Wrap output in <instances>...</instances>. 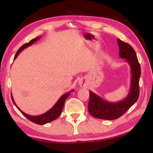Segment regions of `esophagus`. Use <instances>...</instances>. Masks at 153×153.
Returning a JSON list of instances; mask_svg holds the SVG:
<instances>
[{"instance_id":"obj_1","label":"esophagus","mask_w":153,"mask_h":153,"mask_svg":"<svg viewBox=\"0 0 153 153\" xmlns=\"http://www.w3.org/2000/svg\"><path fill=\"white\" fill-rule=\"evenodd\" d=\"M79 85L80 86V87H85V82H83V81H79Z\"/></svg>"}]
</instances>
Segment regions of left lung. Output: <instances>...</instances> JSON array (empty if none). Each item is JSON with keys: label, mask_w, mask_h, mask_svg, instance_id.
Masks as SVG:
<instances>
[{"label": "left lung", "mask_w": 153, "mask_h": 153, "mask_svg": "<svg viewBox=\"0 0 153 153\" xmlns=\"http://www.w3.org/2000/svg\"><path fill=\"white\" fill-rule=\"evenodd\" d=\"M120 57L128 62L131 68V86L128 95L124 99L110 102L89 91V112L94 118L102 120H116L122 116L137 101L139 95V78L141 66L134 48L129 44L118 39Z\"/></svg>", "instance_id": "1"}]
</instances>
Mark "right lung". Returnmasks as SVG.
Here are the masks:
<instances>
[{
  "label": "right lung",
  "mask_w": 153,
  "mask_h": 153,
  "mask_svg": "<svg viewBox=\"0 0 153 153\" xmlns=\"http://www.w3.org/2000/svg\"><path fill=\"white\" fill-rule=\"evenodd\" d=\"M39 38L40 37H37L36 38L33 39H32L31 41H30L29 43H25L24 45H22V46L19 48L18 51H17V53H16L14 59V60L16 59V57L18 56V55L23 50L25 49V48L31 46L32 44L34 43L35 42H36ZM72 91H74V90H71L70 92L64 94L63 95L61 96V97L58 100V101L56 102V104H55V105L53 107H52V108L49 110H48L47 112H46L44 114H42L37 115V116H31V115H29V114H27L23 112L22 110L19 109V107L16 105V104L15 103L14 100V99H13L12 93H11V98H12V100L13 101V103L14 104V105L16 106V108H17L19 110V111H20V112L23 115L26 117L28 120H30V121H31L32 122L37 123V124L44 125V124H45V123H49L52 121H53V120H56L58 117L61 114L64 105L65 101H66V100L67 99L68 97H69L70 93Z\"/></svg>",
  "instance_id": "obj_1"
}]
</instances>
